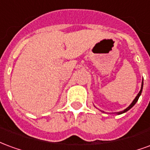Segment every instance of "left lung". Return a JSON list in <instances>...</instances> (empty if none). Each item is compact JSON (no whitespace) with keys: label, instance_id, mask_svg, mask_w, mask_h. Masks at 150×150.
<instances>
[{"label":"left lung","instance_id":"1","mask_svg":"<svg viewBox=\"0 0 150 150\" xmlns=\"http://www.w3.org/2000/svg\"><path fill=\"white\" fill-rule=\"evenodd\" d=\"M142 89H143V79H142V88H141V90H140V91H139V93L137 94V96L135 97V99H134V100H132V102L131 103V104H130V105H129V107L127 108H125V110H123V111H121V112H120L116 113V115H120V114H123V113H125V112H128L129 109H131V108H132L133 107L134 105H135V104L137 103V100H138V99H139V97H140V96L142 95ZM101 112H102V111H101Z\"/></svg>","mask_w":150,"mask_h":150}]
</instances>
